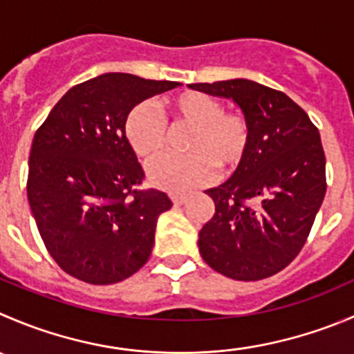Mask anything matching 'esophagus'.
I'll use <instances>...</instances> for the list:
<instances>
[{
    "mask_svg": "<svg viewBox=\"0 0 354 354\" xmlns=\"http://www.w3.org/2000/svg\"><path fill=\"white\" fill-rule=\"evenodd\" d=\"M171 201H173L174 205H181L185 201H187V195H183V194H173V195H171Z\"/></svg>",
    "mask_w": 354,
    "mask_h": 354,
    "instance_id": "esophagus-1",
    "label": "esophagus"
}]
</instances>
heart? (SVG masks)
I'll list each match as a JSON object with an SVG mask.
<instances>
[{
  "instance_id": "b5f03b06",
  "label": "heart",
  "mask_w": 354,
  "mask_h": 354,
  "mask_svg": "<svg viewBox=\"0 0 354 354\" xmlns=\"http://www.w3.org/2000/svg\"><path fill=\"white\" fill-rule=\"evenodd\" d=\"M173 124H190L187 153L166 156L150 167V180L169 192H188L236 169L250 147V124L242 112L223 111L218 98L201 91H183L164 100ZM124 136L143 160L157 159L166 147L167 126L145 104L135 105L124 119Z\"/></svg>"
}]
</instances>
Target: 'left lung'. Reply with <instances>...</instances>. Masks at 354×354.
<instances>
[{
    "label": "left lung",
    "instance_id": "1",
    "mask_svg": "<svg viewBox=\"0 0 354 354\" xmlns=\"http://www.w3.org/2000/svg\"><path fill=\"white\" fill-rule=\"evenodd\" d=\"M188 88L232 98L252 133L233 176L205 192L216 209L198 232L202 259L228 279H268L301 252L324 202L320 133L296 102L259 82L230 79Z\"/></svg>",
    "mask_w": 354,
    "mask_h": 354
}]
</instances>
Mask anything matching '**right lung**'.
Returning a JSON list of instances; mask_svg holds the SVG:
<instances>
[{
	"mask_svg": "<svg viewBox=\"0 0 354 354\" xmlns=\"http://www.w3.org/2000/svg\"><path fill=\"white\" fill-rule=\"evenodd\" d=\"M180 86L109 72L75 84L32 140L27 198L50 256L93 286L128 279L149 261L157 218L173 202L138 188L145 173L124 136L140 102Z\"/></svg>",
	"mask_w": 354,
	"mask_h": 354,
	"instance_id": "right-lung-1",
	"label": "right lung"
}]
</instances>
